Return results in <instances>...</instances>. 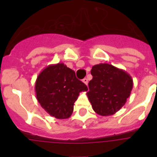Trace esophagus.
I'll return each mask as SVG.
<instances>
[{
  "mask_svg": "<svg viewBox=\"0 0 157 157\" xmlns=\"http://www.w3.org/2000/svg\"><path fill=\"white\" fill-rule=\"evenodd\" d=\"M82 82L83 83H85L86 85H87V84H88V79H87V78H83L82 79Z\"/></svg>",
  "mask_w": 157,
  "mask_h": 157,
  "instance_id": "obj_1",
  "label": "esophagus"
}]
</instances>
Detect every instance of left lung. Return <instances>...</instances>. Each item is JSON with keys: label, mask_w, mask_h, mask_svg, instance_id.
<instances>
[{"label": "left lung", "mask_w": 157, "mask_h": 157, "mask_svg": "<svg viewBox=\"0 0 157 157\" xmlns=\"http://www.w3.org/2000/svg\"><path fill=\"white\" fill-rule=\"evenodd\" d=\"M87 97L96 113L112 116L122 109L133 88L131 76L109 63H99L91 69Z\"/></svg>", "instance_id": "8db88e82"}]
</instances>
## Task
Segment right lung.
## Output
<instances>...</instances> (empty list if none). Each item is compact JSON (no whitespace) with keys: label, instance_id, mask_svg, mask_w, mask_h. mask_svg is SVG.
<instances>
[{"label":"right lung","instance_id":"obj_1","mask_svg":"<svg viewBox=\"0 0 157 157\" xmlns=\"http://www.w3.org/2000/svg\"><path fill=\"white\" fill-rule=\"evenodd\" d=\"M34 90L42 109L51 116L64 120L71 116L80 93L88 88L75 77L74 71L58 63L48 65L40 72Z\"/></svg>","mask_w":157,"mask_h":157}]
</instances>
